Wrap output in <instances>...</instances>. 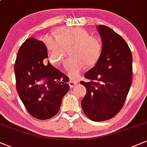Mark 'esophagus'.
Instances as JSON below:
<instances>
[{
	"label": "esophagus",
	"mask_w": 147,
	"mask_h": 147,
	"mask_svg": "<svg viewBox=\"0 0 147 147\" xmlns=\"http://www.w3.org/2000/svg\"><path fill=\"white\" fill-rule=\"evenodd\" d=\"M77 84V82H73V81H71L70 80V82H69V86H70V88H73L75 87L76 85Z\"/></svg>",
	"instance_id": "1"
}]
</instances>
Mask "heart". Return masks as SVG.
I'll use <instances>...</instances> for the list:
<instances>
[{
  "label": "heart",
  "instance_id": "heart-1",
  "mask_svg": "<svg viewBox=\"0 0 147 147\" xmlns=\"http://www.w3.org/2000/svg\"><path fill=\"white\" fill-rule=\"evenodd\" d=\"M43 42L54 65L63 62L65 49L70 47L69 55L72 57L66 60L64 67L73 80L80 77L87 65H92L97 61L102 49L98 38L82 28H59L55 36H45Z\"/></svg>",
  "mask_w": 147,
  "mask_h": 147
}]
</instances>
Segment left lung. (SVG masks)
Instances as JSON below:
<instances>
[{
  "label": "left lung",
  "instance_id": "1",
  "mask_svg": "<svg viewBox=\"0 0 147 147\" xmlns=\"http://www.w3.org/2000/svg\"><path fill=\"white\" fill-rule=\"evenodd\" d=\"M102 50L95 65L81 82L86 88L82 100L84 113L95 122L115 116L124 105L132 84L133 57L129 45L120 35L105 25L97 28Z\"/></svg>",
  "mask_w": 147,
  "mask_h": 147
}]
</instances>
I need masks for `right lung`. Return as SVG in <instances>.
<instances>
[{"label": "right lung", "mask_w": 147, "mask_h": 147, "mask_svg": "<svg viewBox=\"0 0 147 147\" xmlns=\"http://www.w3.org/2000/svg\"><path fill=\"white\" fill-rule=\"evenodd\" d=\"M43 41L34 38L25 41L18 50L14 65L16 90L27 111L39 119H50L59 112L62 99L70 86L68 77L48 61ZM47 79L45 84L41 80Z\"/></svg>", "instance_id": "obj_1"}]
</instances>
